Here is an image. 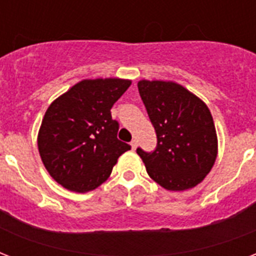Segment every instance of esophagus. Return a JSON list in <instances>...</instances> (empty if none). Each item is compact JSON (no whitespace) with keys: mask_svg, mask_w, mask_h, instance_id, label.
Masks as SVG:
<instances>
[{"mask_svg":"<svg viewBox=\"0 0 256 256\" xmlns=\"http://www.w3.org/2000/svg\"><path fill=\"white\" fill-rule=\"evenodd\" d=\"M130 144H132V150H136V146H138V140H132V142H130Z\"/></svg>","mask_w":256,"mask_h":256,"instance_id":"34e87169","label":"esophagus"}]
</instances>
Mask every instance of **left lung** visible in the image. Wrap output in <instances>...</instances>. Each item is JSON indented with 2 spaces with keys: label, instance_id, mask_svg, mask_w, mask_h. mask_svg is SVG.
Here are the masks:
<instances>
[{
  "label": "left lung",
  "instance_id": "obj_1",
  "mask_svg": "<svg viewBox=\"0 0 256 256\" xmlns=\"http://www.w3.org/2000/svg\"><path fill=\"white\" fill-rule=\"evenodd\" d=\"M138 90L156 132L154 152L136 148L148 174L166 190L192 188L210 172L218 154L210 110L175 82L142 80Z\"/></svg>",
  "mask_w": 256,
  "mask_h": 256
}]
</instances>
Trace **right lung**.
<instances>
[{"label":"right lung","instance_id":"1","mask_svg":"<svg viewBox=\"0 0 256 256\" xmlns=\"http://www.w3.org/2000/svg\"><path fill=\"white\" fill-rule=\"evenodd\" d=\"M128 80H84L50 104L38 132V150L49 174L70 191L88 192L110 176L132 146L116 138L112 108Z\"/></svg>","mask_w":256,"mask_h":256}]
</instances>
